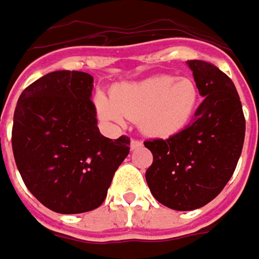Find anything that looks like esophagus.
Segmentation results:
<instances>
[{"instance_id":"1","label":"esophagus","mask_w":259,"mask_h":259,"mask_svg":"<svg viewBox=\"0 0 259 259\" xmlns=\"http://www.w3.org/2000/svg\"><path fill=\"white\" fill-rule=\"evenodd\" d=\"M139 147H142V142L137 140V139H132V142H130V149H132V150H136Z\"/></svg>"}]
</instances>
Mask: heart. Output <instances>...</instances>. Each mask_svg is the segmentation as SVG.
I'll return each mask as SVG.
<instances>
[{
	"label": "heart",
	"instance_id": "heart-1",
	"mask_svg": "<svg viewBox=\"0 0 259 259\" xmlns=\"http://www.w3.org/2000/svg\"><path fill=\"white\" fill-rule=\"evenodd\" d=\"M198 102L196 83L187 78L154 76L137 83L116 86L112 100L96 96L99 115L110 122L123 116L139 120L140 129L152 136H170L190 122Z\"/></svg>",
	"mask_w": 259,
	"mask_h": 259
}]
</instances>
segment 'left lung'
I'll use <instances>...</instances> for the list:
<instances>
[{"label":"left lung","mask_w":259,"mask_h":259,"mask_svg":"<svg viewBox=\"0 0 259 259\" xmlns=\"http://www.w3.org/2000/svg\"><path fill=\"white\" fill-rule=\"evenodd\" d=\"M187 63L204 100L181 132L144 142L153 154L147 186L159 203L177 211L200 208L223 191L245 137V117L233 80L210 62Z\"/></svg>","instance_id":"left-lung-1"}]
</instances>
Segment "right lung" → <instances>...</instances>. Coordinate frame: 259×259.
I'll return each instance as SVG.
<instances>
[{
	"instance_id": "right-lung-1",
	"label": "right lung",
	"mask_w": 259,
	"mask_h": 259,
	"mask_svg": "<svg viewBox=\"0 0 259 259\" xmlns=\"http://www.w3.org/2000/svg\"><path fill=\"white\" fill-rule=\"evenodd\" d=\"M92 89L89 73L55 70L25 88L14 112L19 174L33 197L55 212L98 208L130 152L127 136L100 135Z\"/></svg>"
}]
</instances>
